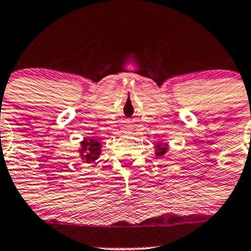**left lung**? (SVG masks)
<instances>
[{"label": "left lung", "instance_id": "left-lung-1", "mask_svg": "<svg viewBox=\"0 0 251 251\" xmlns=\"http://www.w3.org/2000/svg\"><path fill=\"white\" fill-rule=\"evenodd\" d=\"M167 151H168V145L167 144L157 145V147H156V158L163 157V156L167 153Z\"/></svg>", "mask_w": 251, "mask_h": 251}]
</instances>
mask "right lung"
Returning a JSON list of instances; mask_svg holds the SVG:
<instances>
[{"label": "right lung", "instance_id": "right-lung-1", "mask_svg": "<svg viewBox=\"0 0 251 251\" xmlns=\"http://www.w3.org/2000/svg\"><path fill=\"white\" fill-rule=\"evenodd\" d=\"M100 152H101V144L98 140L84 137L83 141L80 142L79 153L84 162L90 163L97 161L100 156Z\"/></svg>", "mask_w": 251, "mask_h": 251}]
</instances>
